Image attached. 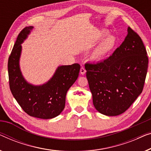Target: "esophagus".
<instances>
[{"mask_svg":"<svg viewBox=\"0 0 151 151\" xmlns=\"http://www.w3.org/2000/svg\"><path fill=\"white\" fill-rule=\"evenodd\" d=\"M85 73H86V69H85L84 67L82 66V67H81L80 69V73L82 74V75H84V74H85Z\"/></svg>","mask_w":151,"mask_h":151,"instance_id":"obj_1","label":"esophagus"}]
</instances>
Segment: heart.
<instances>
[{
    "label": "heart",
    "mask_w": 151,
    "mask_h": 151,
    "mask_svg": "<svg viewBox=\"0 0 151 151\" xmlns=\"http://www.w3.org/2000/svg\"><path fill=\"white\" fill-rule=\"evenodd\" d=\"M108 35V32H102L98 37V41L101 40L103 38ZM116 40L114 36L110 35L104 38L92 52V59L94 60H100L106 57L108 54H110L113 51L116 46Z\"/></svg>",
    "instance_id": "b5f03b06"
}]
</instances>
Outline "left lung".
<instances>
[{
	"label": "left lung",
	"instance_id": "left-lung-1",
	"mask_svg": "<svg viewBox=\"0 0 151 151\" xmlns=\"http://www.w3.org/2000/svg\"><path fill=\"white\" fill-rule=\"evenodd\" d=\"M127 32L108 59L85 64L94 106L106 116L125 112L142 92L145 82L147 52L140 37L130 27Z\"/></svg>",
	"mask_w": 151,
	"mask_h": 151
}]
</instances>
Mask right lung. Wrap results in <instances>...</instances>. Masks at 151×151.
<instances>
[{
	"label": "right lung",
	"mask_w": 151,
	"mask_h": 151,
	"mask_svg": "<svg viewBox=\"0 0 151 151\" xmlns=\"http://www.w3.org/2000/svg\"><path fill=\"white\" fill-rule=\"evenodd\" d=\"M33 27H27L19 32L8 60L10 90L24 112L30 116L50 119L57 116L64 110L69 88L78 79L80 65L58 67L48 82L39 86L28 83L19 68L22 45Z\"/></svg>",
	"instance_id": "obj_1"
}]
</instances>
